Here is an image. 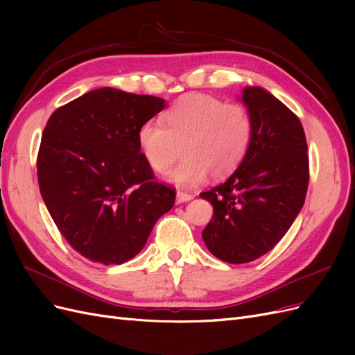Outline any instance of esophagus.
Masks as SVG:
<instances>
[{"mask_svg": "<svg viewBox=\"0 0 355 355\" xmlns=\"http://www.w3.org/2000/svg\"><path fill=\"white\" fill-rule=\"evenodd\" d=\"M194 198V196L191 194V192H185V191H178L176 194V201L178 202H185V201H189Z\"/></svg>", "mask_w": 355, "mask_h": 355, "instance_id": "esophagus-1", "label": "esophagus"}]
</instances>
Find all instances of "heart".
<instances>
[{
    "mask_svg": "<svg viewBox=\"0 0 355 355\" xmlns=\"http://www.w3.org/2000/svg\"><path fill=\"white\" fill-rule=\"evenodd\" d=\"M159 121H145L137 132L139 148L148 166L167 173L171 184L197 185L209 173L214 179L230 176L243 163L253 137L250 111L239 102H225L202 93L180 98Z\"/></svg>",
    "mask_w": 355,
    "mask_h": 355,
    "instance_id": "obj_1",
    "label": "heart"
}]
</instances>
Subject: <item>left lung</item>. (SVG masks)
Listing matches in <instances>:
<instances>
[{"label":"left lung","instance_id":"8db88e82","mask_svg":"<svg viewBox=\"0 0 355 355\" xmlns=\"http://www.w3.org/2000/svg\"><path fill=\"white\" fill-rule=\"evenodd\" d=\"M243 102L254 124L249 151L228 180L200 194L213 204L202 240L228 263L252 262L274 249L302 209L309 182L299 118L261 87L244 89Z\"/></svg>","mask_w":355,"mask_h":355}]
</instances>
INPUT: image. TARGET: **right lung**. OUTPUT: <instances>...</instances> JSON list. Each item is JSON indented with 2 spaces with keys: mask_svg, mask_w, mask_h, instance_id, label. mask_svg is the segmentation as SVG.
Here are the masks:
<instances>
[{
  "mask_svg": "<svg viewBox=\"0 0 355 355\" xmlns=\"http://www.w3.org/2000/svg\"><path fill=\"white\" fill-rule=\"evenodd\" d=\"M149 94L103 87L58 108L41 136L37 176L51 219L89 261H130L176 189L158 182L137 142L145 121L164 110Z\"/></svg>",
  "mask_w": 355,
  "mask_h": 355,
  "instance_id": "1",
  "label": "right lung"
}]
</instances>
